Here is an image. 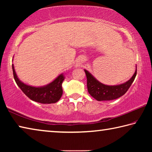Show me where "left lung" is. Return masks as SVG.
<instances>
[{"label": "left lung", "mask_w": 152, "mask_h": 152, "mask_svg": "<svg viewBox=\"0 0 152 152\" xmlns=\"http://www.w3.org/2000/svg\"><path fill=\"white\" fill-rule=\"evenodd\" d=\"M84 72L87 78L88 93L96 101H111L118 99L127 92L135 80L137 74V67L134 74L127 82L116 86L105 85L98 81L89 72L86 70H84Z\"/></svg>", "instance_id": "left-lung-1"}]
</instances>
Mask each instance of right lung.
Returning <instances> with one entry per match:
<instances>
[{
  "label": "right lung",
  "instance_id": "right-lung-1",
  "mask_svg": "<svg viewBox=\"0 0 152 152\" xmlns=\"http://www.w3.org/2000/svg\"><path fill=\"white\" fill-rule=\"evenodd\" d=\"M12 68L14 79L18 86L31 100L42 104H51L55 103L60 99L63 93L61 84L64 80L62 74L48 85L42 87H34L27 85L20 81L15 71L13 64L12 65Z\"/></svg>",
  "mask_w": 152,
  "mask_h": 152
}]
</instances>
